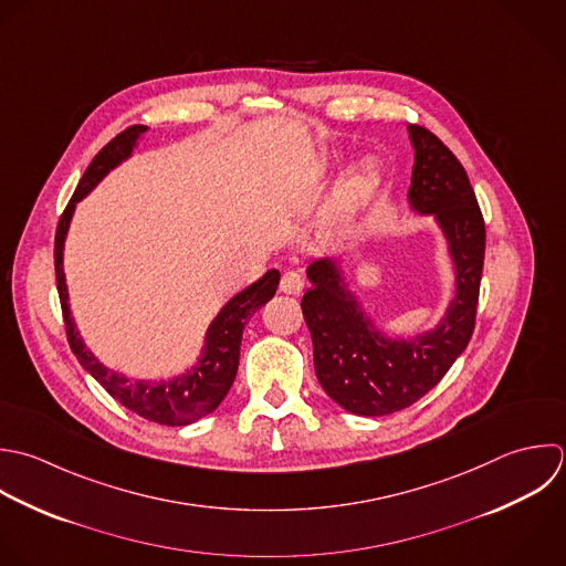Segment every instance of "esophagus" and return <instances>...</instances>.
<instances>
[{"label":"esophagus","mask_w":566,"mask_h":566,"mask_svg":"<svg viewBox=\"0 0 566 566\" xmlns=\"http://www.w3.org/2000/svg\"><path fill=\"white\" fill-rule=\"evenodd\" d=\"M280 291L286 295H300L304 291V277L297 271H286L280 280Z\"/></svg>","instance_id":"1"}]
</instances>
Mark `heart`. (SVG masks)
<instances>
[{
    "instance_id": "b5f03b06",
    "label": "heart",
    "mask_w": 566,
    "mask_h": 566,
    "mask_svg": "<svg viewBox=\"0 0 566 566\" xmlns=\"http://www.w3.org/2000/svg\"><path fill=\"white\" fill-rule=\"evenodd\" d=\"M331 160H333V163H342V156H339V154H333ZM375 182H377V169L364 167V169L355 171V174L348 178L346 191H348V196H361V193H366L368 189H373Z\"/></svg>"
}]
</instances>
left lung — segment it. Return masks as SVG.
Wrapping results in <instances>:
<instances>
[{"label": "left lung", "mask_w": 566, "mask_h": 566, "mask_svg": "<svg viewBox=\"0 0 566 566\" xmlns=\"http://www.w3.org/2000/svg\"><path fill=\"white\" fill-rule=\"evenodd\" d=\"M415 149L408 205L441 229L454 269V297L434 328L399 337L366 313L342 258L306 269L313 284L302 313L313 337L315 375L324 392L359 417L399 412L428 395L468 348L485 258V222L468 171L426 127L408 125Z\"/></svg>", "instance_id": "obj_1"}]
</instances>
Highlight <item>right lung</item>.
Here are the masks:
<instances>
[{
  "label": "right lung",
  "mask_w": 566,
  "mask_h": 566,
  "mask_svg": "<svg viewBox=\"0 0 566 566\" xmlns=\"http://www.w3.org/2000/svg\"><path fill=\"white\" fill-rule=\"evenodd\" d=\"M147 132L145 125H132L112 138L90 163L83 178L72 193L54 235V271H56V291L61 300L65 333L72 353L76 355L78 364L105 388V392L116 399L120 406L132 410L134 415L160 423V426H189L200 421L202 417L211 415L227 397L229 388L233 386L238 361H240V344L242 331L249 317L264 306L277 291L280 271L271 269L260 280L235 293L224 302L218 315L211 319L205 333V344L200 348V357L193 366L185 368V373L174 375L169 379H129L123 373L109 370L103 366L96 355L85 346L72 311H70V295L63 273V249L67 229L74 216L76 205L120 163L132 158L134 149L143 140Z\"/></svg>",
  "instance_id": "add662e5"
}]
</instances>
